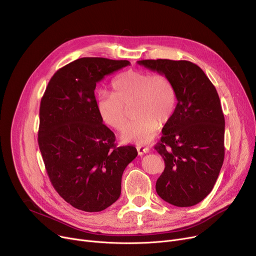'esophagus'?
<instances>
[{"mask_svg":"<svg viewBox=\"0 0 256 256\" xmlns=\"http://www.w3.org/2000/svg\"><path fill=\"white\" fill-rule=\"evenodd\" d=\"M137 150H138V154H144L150 152V148H148V147L144 146V145H138V146H137Z\"/></svg>","mask_w":256,"mask_h":256,"instance_id":"1","label":"esophagus"}]
</instances>
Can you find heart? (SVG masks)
<instances>
[{
  "mask_svg": "<svg viewBox=\"0 0 256 256\" xmlns=\"http://www.w3.org/2000/svg\"><path fill=\"white\" fill-rule=\"evenodd\" d=\"M113 92H102L98 98V111L104 122L121 130L128 120V106L134 104L138 116L128 124L121 138L139 145L150 142L160 124L172 118L176 108V91L170 78L163 74L128 70L112 82Z\"/></svg>",
  "mask_w": 256,
  "mask_h": 256,
  "instance_id": "1",
  "label": "heart"
}]
</instances>
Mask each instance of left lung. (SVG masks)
I'll return each mask as SVG.
<instances>
[{"instance_id": "8db88e82", "label": "left lung", "mask_w": 256, "mask_h": 256, "mask_svg": "<svg viewBox=\"0 0 256 256\" xmlns=\"http://www.w3.org/2000/svg\"><path fill=\"white\" fill-rule=\"evenodd\" d=\"M138 63L167 76L176 91V111L154 146L165 162L156 193L172 206H195L212 190L224 160L225 119L218 92L204 70L190 61Z\"/></svg>"}]
</instances>
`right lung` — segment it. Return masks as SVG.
<instances>
[{
	"label": "right lung",
	"mask_w": 256,
	"mask_h": 256,
	"mask_svg": "<svg viewBox=\"0 0 256 256\" xmlns=\"http://www.w3.org/2000/svg\"><path fill=\"white\" fill-rule=\"evenodd\" d=\"M130 64L98 57L74 60L52 76L40 102L38 145L48 176L78 210L92 212L112 206L126 167L138 154L132 145L116 146L94 96L104 76Z\"/></svg>",
	"instance_id": "right-lung-1"
}]
</instances>
